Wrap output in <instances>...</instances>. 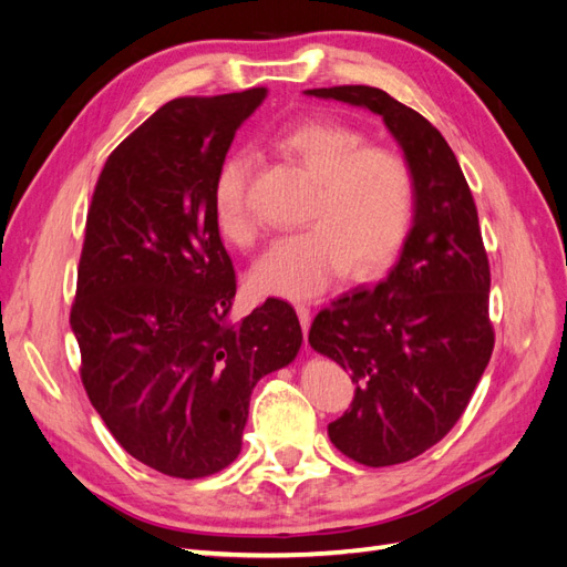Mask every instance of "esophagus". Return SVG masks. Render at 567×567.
I'll return each mask as SVG.
<instances>
[{
  "label": "esophagus",
  "instance_id": "obj_1",
  "mask_svg": "<svg viewBox=\"0 0 567 567\" xmlns=\"http://www.w3.org/2000/svg\"><path fill=\"white\" fill-rule=\"evenodd\" d=\"M296 312H298V319H300V326H302V331L307 333L310 331V321H312V315H310V307L307 305H296Z\"/></svg>",
  "mask_w": 567,
  "mask_h": 567
}]
</instances>
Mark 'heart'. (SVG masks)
<instances>
[{"label":"heart","instance_id":"obj_1","mask_svg":"<svg viewBox=\"0 0 567 567\" xmlns=\"http://www.w3.org/2000/svg\"><path fill=\"white\" fill-rule=\"evenodd\" d=\"M271 146L317 182L305 210L310 225L274 241L255 265L257 293L307 300L346 269L362 279L394 260L416 210V177L400 151L369 144L359 127L326 117L279 130ZM252 165L248 151H236L221 161L213 184L217 231L241 248L260 234L248 205Z\"/></svg>","mask_w":567,"mask_h":567}]
</instances>
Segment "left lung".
<instances>
[{
  "label": "left lung",
  "instance_id": "left-lung-1",
  "mask_svg": "<svg viewBox=\"0 0 567 567\" xmlns=\"http://www.w3.org/2000/svg\"><path fill=\"white\" fill-rule=\"evenodd\" d=\"M307 94L383 115L416 177L400 262L310 326V346L357 385L350 409L329 423L331 442L364 466H394L447 435L483 379L494 350L487 250L454 151L421 113L364 84Z\"/></svg>",
  "mask_w": 567,
  "mask_h": 567
}]
</instances>
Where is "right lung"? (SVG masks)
I'll list each match as a JSON object with an SVG mask.
<instances>
[{
	"label": "right lung",
	"mask_w": 567,
	"mask_h": 567,
	"mask_svg": "<svg viewBox=\"0 0 567 567\" xmlns=\"http://www.w3.org/2000/svg\"><path fill=\"white\" fill-rule=\"evenodd\" d=\"M265 96L167 101L111 153L87 210L71 307L80 379L120 447L169 477L229 466L255 383L302 342L279 298L231 319L236 274L213 215L217 169Z\"/></svg>",
	"instance_id": "1"
}]
</instances>
